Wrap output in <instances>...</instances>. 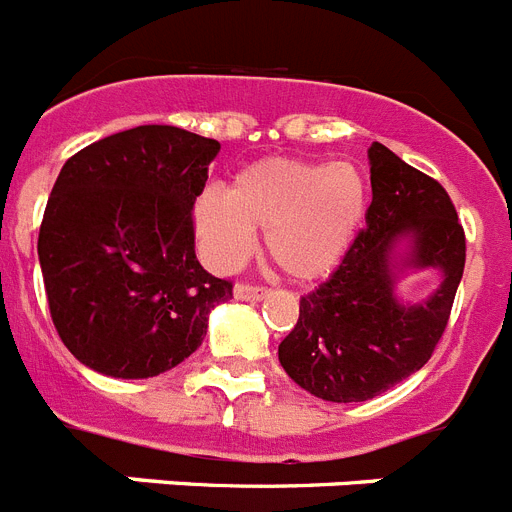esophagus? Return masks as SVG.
Segmentation results:
<instances>
[{
  "instance_id": "obj_1",
  "label": "esophagus",
  "mask_w": 512,
  "mask_h": 512,
  "mask_svg": "<svg viewBox=\"0 0 512 512\" xmlns=\"http://www.w3.org/2000/svg\"><path fill=\"white\" fill-rule=\"evenodd\" d=\"M233 295H235V300H261L269 295V290H266V287H259V285H243V282H240V285H235Z\"/></svg>"
}]
</instances>
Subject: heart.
<instances>
[{
    "instance_id": "obj_1",
    "label": "heart",
    "mask_w": 512,
    "mask_h": 512,
    "mask_svg": "<svg viewBox=\"0 0 512 512\" xmlns=\"http://www.w3.org/2000/svg\"><path fill=\"white\" fill-rule=\"evenodd\" d=\"M365 212L368 183L355 165L269 157L240 170L230 191H204L194 204V230L209 264L233 269L261 227L269 259L308 282L336 269Z\"/></svg>"
}]
</instances>
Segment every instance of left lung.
<instances>
[{
    "label": "left lung",
    "mask_w": 512,
    "mask_h": 512,
    "mask_svg": "<svg viewBox=\"0 0 512 512\" xmlns=\"http://www.w3.org/2000/svg\"><path fill=\"white\" fill-rule=\"evenodd\" d=\"M368 157L365 230L336 272L300 298L298 323L279 344L292 381L336 404L375 399L430 360L466 264V235L448 191L381 142L370 144ZM404 268H438L444 277L425 304L395 298Z\"/></svg>",
    "instance_id": "left-lung-1"
}]
</instances>
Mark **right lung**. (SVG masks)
Segmentation results:
<instances>
[{
  "label": "right lung",
  "instance_id": "right-lung-1",
  "mask_svg": "<svg viewBox=\"0 0 512 512\" xmlns=\"http://www.w3.org/2000/svg\"><path fill=\"white\" fill-rule=\"evenodd\" d=\"M217 139L137 126L87 144L61 168L38 233L51 321L82 365L111 378L176 368L233 298L194 253L196 196Z\"/></svg>",
  "mask_w": 512,
  "mask_h": 512
}]
</instances>
